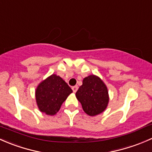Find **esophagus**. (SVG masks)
I'll return each instance as SVG.
<instances>
[{
	"label": "esophagus",
	"instance_id": "1",
	"mask_svg": "<svg viewBox=\"0 0 152 152\" xmlns=\"http://www.w3.org/2000/svg\"><path fill=\"white\" fill-rule=\"evenodd\" d=\"M72 88L73 92H74V93H75V92L77 91V89H78V86H73Z\"/></svg>",
	"mask_w": 152,
	"mask_h": 152
}]
</instances>
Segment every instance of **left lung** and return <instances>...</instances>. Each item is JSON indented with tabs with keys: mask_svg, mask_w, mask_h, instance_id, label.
<instances>
[{
	"mask_svg": "<svg viewBox=\"0 0 152 152\" xmlns=\"http://www.w3.org/2000/svg\"><path fill=\"white\" fill-rule=\"evenodd\" d=\"M75 96L83 110L90 116H95L105 110L108 105L109 94L107 86L99 77L91 75L83 80Z\"/></svg>",
	"mask_w": 152,
	"mask_h": 152,
	"instance_id": "obj_1",
	"label": "left lung"
}]
</instances>
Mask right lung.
Listing matches in <instances>:
<instances>
[{"label":"right lung","instance_id":"right-lung-1","mask_svg":"<svg viewBox=\"0 0 152 152\" xmlns=\"http://www.w3.org/2000/svg\"><path fill=\"white\" fill-rule=\"evenodd\" d=\"M72 90L68 84L56 74L43 80L36 88L35 97L37 107L46 115H54Z\"/></svg>","mask_w":152,"mask_h":152}]
</instances>
